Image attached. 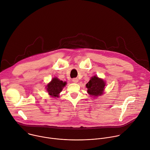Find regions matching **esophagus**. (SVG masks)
Segmentation results:
<instances>
[{
    "mask_svg": "<svg viewBox=\"0 0 150 150\" xmlns=\"http://www.w3.org/2000/svg\"><path fill=\"white\" fill-rule=\"evenodd\" d=\"M72 81H73V83H77L79 81V80H78V79H77V78H74V79H73L72 80Z\"/></svg>",
    "mask_w": 150,
    "mask_h": 150,
    "instance_id": "1",
    "label": "esophagus"
}]
</instances>
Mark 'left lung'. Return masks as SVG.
I'll use <instances>...</instances> for the list:
<instances>
[{
	"mask_svg": "<svg viewBox=\"0 0 150 150\" xmlns=\"http://www.w3.org/2000/svg\"><path fill=\"white\" fill-rule=\"evenodd\" d=\"M87 88V93L91 97H96L103 94L105 83L101 79L94 76L91 78L86 85Z\"/></svg>",
	"mask_w": 150,
	"mask_h": 150,
	"instance_id": "8db88e82",
	"label": "left lung"
}]
</instances>
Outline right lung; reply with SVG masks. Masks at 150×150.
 Returning <instances> with one entry per match:
<instances>
[{
    "mask_svg": "<svg viewBox=\"0 0 150 150\" xmlns=\"http://www.w3.org/2000/svg\"><path fill=\"white\" fill-rule=\"evenodd\" d=\"M66 82L60 80L58 78L54 77L47 85L46 89L49 94L53 97H58L59 93L62 91L66 86Z\"/></svg>",
    "mask_w": 150,
    "mask_h": 150,
    "instance_id": "1",
    "label": "right lung"
}]
</instances>
